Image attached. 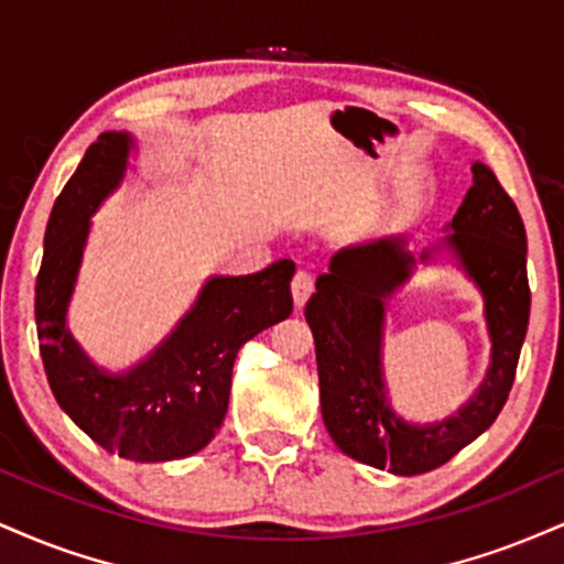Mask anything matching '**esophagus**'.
<instances>
[{"label":"esophagus","mask_w":564,"mask_h":564,"mask_svg":"<svg viewBox=\"0 0 564 564\" xmlns=\"http://www.w3.org/2000/svg\"><path fill=\"white\" fill-rule=\"evenodd\" d=\"M312 289H315L312 275L307 273V270H300V273L294 275V281H291V296H294L296 307H304V304H307Z\"/></svg>","instance_id":"1"}]
</instances>
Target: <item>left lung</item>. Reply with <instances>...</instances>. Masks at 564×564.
Listing matches in <instances>:
<instances>
[{"label": "left lung", "instance_id": "1", "mask_svg": "<svg viewBox=\"0 0 564 564\" xmlns=\"http://www.w3.org/2000/svg\"><path fill=\"white\" fill-rule=\"evenodd\" d=\"M446 230L454 234L446 236L444 247L484 294L491 336L486 381L454 415L436 423H412L399 415L381 365L386 300L417 262H431L436 249L412 257L402 236L341 249L328 273L317 278V291L304 307L315 336L325 429L351 459L378 470L389 467L393 476L436 470L497 420L525 341L531 315L525 226L510 194L484 162L473 165V186Z\"/></svg>", "mask_w": 564, "mask_h": 564}]
</instances>
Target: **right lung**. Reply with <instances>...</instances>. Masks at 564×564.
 Wrapping results in <instances>:
<instances>
[{
    "instance_id": "add662e5",
    "label": "right lung",
    "mask_w": 564,
    "mask_h": 564,
    "mask_svg": "<svg viewBox=\"0 0 564 564\" xmlns=\"http://www.w3.org/2000/svg\"><path fill=\"white\" fill-rule=\"evenodd\" d=\"M133 139L101 133L54 202L36 278V328L57 404L107 452L133 463H167L205 449L228 412L234 359L249 338L291 315L294 262L252 275H217L144 362L97 368L67 330L91 215L123 181Z\"/></svg>"
}]
</instances>
